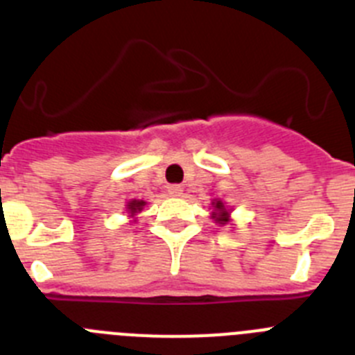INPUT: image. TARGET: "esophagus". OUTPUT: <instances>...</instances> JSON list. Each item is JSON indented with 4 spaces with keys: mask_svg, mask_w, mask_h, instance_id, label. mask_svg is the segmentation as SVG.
Masks as SVG:
<instances>
[{
    "mask_svg": "<svg viewBox=\"0 0 355 355\" xmlns=\"http://www.w3.org/2000/svg\"><path fill=\"white\" fill-rule=\"evenodd\" d=\"M167 190L172 197H181V195H183V187H181V184H171Z\"/></svg>",
    "mask_w": 355,
    "mask_h": 355,
    "instance_id": "1",
    "label": "esophagus"
}]
</instances>
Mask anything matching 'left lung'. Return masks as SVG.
Masks as SVG:
<instances>
[{"label": "left lung", "instance_id": "left-lung-1", "mask_svg": "<svg viewBox=\"0 0 355 355\" xmlns=\"http://www.w3.org/2000/svg\"><path fill=\"white\" fill-rule=\"evenodd\" d=\"M213 206H214V209H216V213H213L214 214L213 218H216V222L218 223L229 222V211L225 209V206H223L222 200H216V202H213Z\"/></svg>", "mask_w": 355, "mask_h": 355}]
</instances>
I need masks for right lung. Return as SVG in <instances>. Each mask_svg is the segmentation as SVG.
Instances as JSON below:
<instances>
[{
  "label": "right lung",
  "instance_id": "add662e5",
  "mask_svg": "<svg viewBox=\"0 0 355 355\" xmlns=\"http://www.w3.org/2000/svg\"><path fill=\"white\" fill-rule=\"evenodd\" d=\"M144 206H146L144 200H132V202H128V211L132 213V216H133V214L137 213V211H142V207Z\"/></svg>",
  "mask_w": 355,
  "mask_h": 355
}]
</instances>
